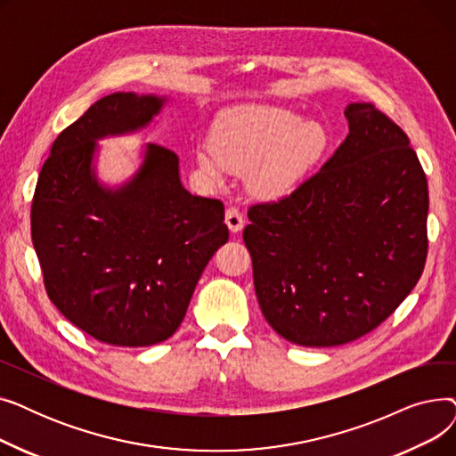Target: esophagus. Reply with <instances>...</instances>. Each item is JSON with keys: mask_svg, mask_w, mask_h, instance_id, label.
<instances>
[{"mask_svg": "<svg viewBox=\"0 0 456 456\" xmlns=\"http://www.w3.org/2000/svg\"><path fill=\"white\" fill-rule=\"evenodd\" d=\"M225 224L231 229V232H238V231H242L246 222H244V216L240 210H238L236 207H229L225 210Z\"/></svg>", "mask_w": 456, "mask_h": 456, "instance_id": "34e87169", "label": "esophagus"}]
</instances>
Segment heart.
<instances>
[{
    "mask_svg": "<svg viewBox=\"0 0 456 456\" xmlns=\"http://www.w3.org/2000/svg\"><path fill=\"white\" fill-rule=\"evenodd\" d=\"M327 150L325 131L273 105H242L220 116L198 164L212 179L246 174L255 196L277 200L292 191Z\"/></svg>",
    "mask_w": 456,
    "mask_h": 456,
    "instance_id": "obj_1",
    "label": "heart"
}]
</instances>
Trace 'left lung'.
<instances>
[{
	"label": "left lung",
	"instance_id": "left-lung-1",
	"mask_svg": "<svg viewBox=\"0 0 456 456\" xmlns=\"http://www.w3.org/2000/svg\"><path fill=\"white\" fill-rule=\"evenodd\" d=\"M342 146L292 194L249 207L244 242L262 314L305 347L353 342L418 284L428 188L411 140L371 103L346 109Z\"/></svg>",
	"mask_w": 456,
	"mask_h": 456
}]
</instances>
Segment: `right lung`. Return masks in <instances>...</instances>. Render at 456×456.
I'll use <instances>...</instances> for the list:
<instances>
[{"mask_svg": "<svg viewBox=\"0 0 456 456\" xmlns=\"http://www.w3.org/2000/svg\"><path fill=\"white\" fill-rule=\"evenodd\" d=\"M162 105L133 92L95 102L53 142L31 205L47 297L92 338L119 347L170 338L229 240L224 203L183 188L174 151L148 143L138 172L116 190L92 172L95 140L146 127Z\"/></svg>", "mask_w": 456, "mask_h": 456, "instance_id": "1", "label": "right lung"}]
</instances>
